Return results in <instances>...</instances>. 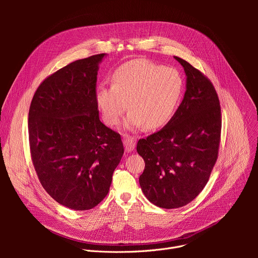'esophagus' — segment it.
Here are the masks:
<instances>
[{"mask_svg":"<svg viewBox=\"0 0 258 258\" xmlns=\"http://www.w3.org/2000/svg\"><path fill=\"white\" fill-rule=\"evenodd\" d=\"M136 143H137V139L130 136V135H123V145H124V148L125 151L131 152L135 149L136 147Z\"/></svg>","mask_w":258,"mask_h":258,"instance_id":"34e87169","label":"esophagus"}]
</instances>
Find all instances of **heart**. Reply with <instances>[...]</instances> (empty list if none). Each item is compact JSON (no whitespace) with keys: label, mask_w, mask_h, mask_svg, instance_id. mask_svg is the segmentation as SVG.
I'll use <instances>...</instances> for the list:
<instances>
[{"label":"heart","mask_w":258,"mask_h":258,"mask_svg":"<svg viewBox=\"0 0 258 258\" xmlns=\"http://www.w3.org/2000/svg\"><path fill=\"white\" fill-rule=\"evenodd\" d=\"M182 88L183 81L177 69L137 59L114 70L111 86L98 88L96 103L109 126L119 122L128 105L126 128L145 124L148 128H158L173 116Z\"/></svg>","instance_id":"b5f03b06"}]
</instances>
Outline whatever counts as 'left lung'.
I'll use <instances>...</instances> for the list:
<instances>
[{"label":"left lung","mask_w":258,"mask_h":258,"mask_svg":"<svg viewBox=\"0 0 258 258\" xmlns=\"http://www.w3.org/2000/svg\"><path fill=\"white\" fill-rule=\"evenodd\" d=\"M174 58L187 76L185 97L162 130L137 145L145 161L139 178L142 191L151 203L166 209L187 205L204 189L217 160L222 132L212 83L189 62Z\"/></svg>","instance_id":"left-lung-1"}]
</instances>
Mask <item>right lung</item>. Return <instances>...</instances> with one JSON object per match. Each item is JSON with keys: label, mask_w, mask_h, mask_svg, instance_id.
<instances>
[{"label": "right lung", "mask_w": 258, "mask_h": 258, "mask_svg": "<svg viewBox=\"0 0 258 258\" xmlns=\"http://www.w3.org/2000/svg\"><path fill=\"white\" fill-rule=\"evenodd\" d=\"M105 54L77 60L36 89L28 112L31 161L46 192L75 210L108 194L124 149L120 135L100 121L98 64Z\"/></svg>", "instance_id": "1"}]
</instances>
